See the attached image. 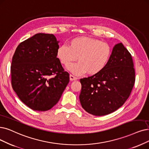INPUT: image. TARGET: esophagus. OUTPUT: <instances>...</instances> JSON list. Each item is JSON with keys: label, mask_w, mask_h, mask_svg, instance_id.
<instances>
[{"label": "esophagus", "mask_w": 149, "mask_h": 149, "mask_svg": "<svg viewBox=\"0 0 149 149\" xmlns=\"http://www.w3.org/2000/svg\"><path fill=\"white\" fill-rule=\"evenodd\" d=\"M70 79L71 81H74V80L78 79V78H77V77L74 76L72 75V74H70Z\"/></svg>", "instance_id": "34e87169"}]
</instances>
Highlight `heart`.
Returning <instances> with one entry per match:
<instances>
[{"mask_svg": "<svg viewBox=\"0 0 149 149\" xmlns=\"http://www.w3.org/2000/svg\"><path fill=\"white\" fill-rule=\"evenodd\" d=\"M111 53V46L104 41L91 37H79L71 40L68 46L62 45L59 46L57 57L64 65H68L78 58L79 62L68 67V69L74 74L81 75L86 71L89 74H96L106 68Z\"/></svg>", "mask_w": 149, "mask_h": 149, "instance_id": "b5f03b06", "label": "heart"}]
</instances>
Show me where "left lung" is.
<instances>
[{
	"instance_id": "1",
	"label": "left lung",
	"mask_w": 149,
	"mask_h": 149,
	"mask_svg": "<svg viewBox=\"0 0 149 149\" xmlns=\"http://www.w3.org/2000/svg\"><path fill=\"white\" fill-rule=\"evenodd\" d=\"M79 100L89 114L102 116L114 112L129 97L135 82L132 55L122 43L113 47L109 61L100 73L80 79Z\"/></svg>"
}]
</instances>
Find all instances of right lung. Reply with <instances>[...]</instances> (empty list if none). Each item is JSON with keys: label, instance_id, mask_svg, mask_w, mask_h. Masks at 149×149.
Wrapping results in <instances>:
<instances>
[{"label": "right lung", "instance_id": "right-lung-1", "mask_svg": "<svg viewBox=\"0 0 149 149\" xmlns=\"http://www.w3.org/2000/svg\"><path fill=\"white\" fill-rule=\"evenodd\" d=\"M58 41L52 34L37 33L21 42L11 65V86L26 106L37 111L51 109L70 81L57 57Z\"/></svg>", "mask_w": 149, "mask_h": 149}]
</instances>
